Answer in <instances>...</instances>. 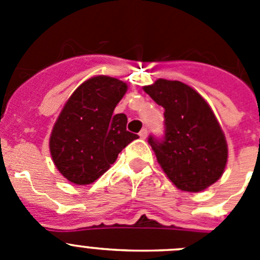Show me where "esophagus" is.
I'll return each instance as SVG.
<instances>
[{"mask_svg": "<svg viewBox=\"0 0 260 260\" xmlns=\"http://www.w3.org/2000/svg\"><path fill=\"white\" fill-rule=\"evenodd\" d=\"M147 133H148V132H147V128H142L141 132H139V137H141L142 139H146Z\"/></svg>", "mask_w": 260, "mask_h": 260, "instance_id": "obj_1", "label": "esophagus"}]
</instances>
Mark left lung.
Listing matches in <instances>:
<instances>
[{
  "label": "left lung",
  "instance_id": "1",
  "mask_svg": "<svg viewBox=\"0 0 260 260\" xmlns=\"http://www.w3.org/2000/svg\"><path fill=\"white\" fill-rule=\"evenodd\" d=\"M164 112V137H148L169 180L180 190L198 192L221 177L228 146L210 105L195 89L178 80L157 79L144 87Z\"/></svg>",
  "mask_w": 260,
  "mask_h": 260
}]
</instances>
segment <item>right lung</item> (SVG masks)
Returning a JSON list of instances; mask_svg holds the SVG:
<instances>
[{
  "label": "right lung",
  "instance_id": "obj_1",
  "mask_svg": "<svg viewBox=\"0 0 260 260\" xmlns=\"http://www.w3.org/2000/svg\"><path fill=\"white\" fill-rule=\"evenodd\" d=\"M127 86L99 75L80 84L54 123L49 141L53 162L75 185H88L105 173L138 135L126 130L127 117L113 110Z\"/></svg>",
  "mask_w": 260,
  "mask_h": 260
}]
</instances>
